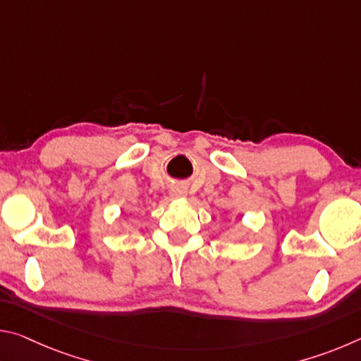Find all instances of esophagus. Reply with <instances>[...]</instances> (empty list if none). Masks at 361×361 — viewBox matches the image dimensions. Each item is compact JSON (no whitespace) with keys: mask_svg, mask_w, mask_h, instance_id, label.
Instances as JSON below:
<instances>
[{"mask_svg":"<svg viewBox=\"0 0 361 361\" xmlns=\"http://www.w3.org/2000/svg\"><path fill=\"white\" fill-rule=\"evenodd\" d=\"M170 195H172L173 199H185L186 195H188V191L183 186L176 185V186H173L172 189H170Z\"/></svg>","mask_w":361,"mask_h":361,"instance_id":"1","label":"esophagus"}]
</instances>
